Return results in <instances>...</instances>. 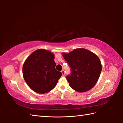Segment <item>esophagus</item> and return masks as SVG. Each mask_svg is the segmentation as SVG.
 Masks as SVG:
<instances>
[{
    "label": "esophagus",
    "instance_id": "esophagus-1",
    "mask_svg": "<svg viewBox=\"0 0 123 123\" xmlns=\"http://www.w3.org/2000/svg\"><path fill=\"white\" fill-rule=\"evenodd\" d=\"M61 73H62V75H63V76H64V74H65V72H64V70H62V71H61Z\"/></svg>",
    "mask_w": 123,
    "mask_h": 123
}]
</instances>
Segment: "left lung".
<instances>
[{
	"instance_id": "1",
	"label": "left lung",
	"mask_w": 123,
	"mask_h": 123,
	"mask_svg": "<svg viewBox=\"0 0 123 123\" xmlns=\"http://www.w3.org/2000/svg\"><path fill=\"white\" fill-rule=\"evenodd\" d=\"M62 55L71 69L66 77L69 85L78 92H86L97 82L102 67L99 57L85 49H76Z\"/></svg>"
}]
</instances>
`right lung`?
<instances>
[{
	"label": "right lung",
	"instance_id": "obj_1",
	"mask_svg": "<svg viewBox=\"0 0 123 123\" xmlns=\"http://www.w3.org/2000/svg\"><path fill=\"white\" fill-rule=\"evenodd\" d=\"M54 54L44 49H38L25 60L23 67L25 81L31 89L45 93L55 87L62 73L55 69Z\"/></svg>",
	"mask_w": 123,
	"mask_h": 123
}]
</instances>
